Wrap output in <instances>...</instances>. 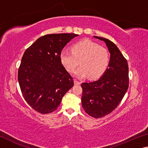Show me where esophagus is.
I'll return each instance as SVG.
<instances>
[{
	"mask_svg": "<svg viewBox=\"0 0 148 148\" xmlns=\"http://www.w3.org/2000/svg\"><path fill=\"white\" fill-rule=\"evenodd\" d=\"M80 84V82H79V81H77V80H76V79H74V84L75 85H79Z\"/></svg>",
	"mask_w": 148,
	"mask_h": 148,
	"instance_id": "obj_1",
	"label": "esophagus"
}]
</instances>
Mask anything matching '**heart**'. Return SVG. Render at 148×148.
I'll return each mask as SVG.
<instances>
[{"instance_id": "heart-1", "label": "heart", "mask_w": 148, "mask_h": 148, "mask_svg": "<svg viewBox=\"0 0 148 148\" xmlns=\"http://www.w3.org/2000/svg\"><path fill=\"white\" fill-rule=\"evenodd\" d=\"M62 64L69 72H74L79 63L75 75L79 77L89 76L98 78L106 71L110 57L106 49L90 40H84L72 46V51L63 50L61 53Z\"/></svg>"}]
</instances>
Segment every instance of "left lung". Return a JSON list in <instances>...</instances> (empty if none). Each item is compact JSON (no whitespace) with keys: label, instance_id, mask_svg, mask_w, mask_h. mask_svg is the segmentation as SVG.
Segmentation results:
<instances>
[{"label":"left lung","instance_id":"1","mask_svg":"<svg viewBox=\"0 0 148 148\" xmlns=\"http://www.w3.org/2000/svg\"><path fill=\"white\" fill-rule=\"evenodd\" d=\"M94 37L104 41L108 48L109 68L97 81L82 84V104L87 114L100 118L114 111L122 101L129 87V67L116 44L108 39Z\"/></svg>","mask_w":148,"mask_h":148}]
</instances>
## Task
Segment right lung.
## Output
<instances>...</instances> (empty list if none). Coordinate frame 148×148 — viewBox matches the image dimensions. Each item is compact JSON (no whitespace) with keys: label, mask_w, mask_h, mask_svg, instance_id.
Listing matches in <instances>:
<instances>
[{"label":"right lung","mask_w":148,"mask_h":148,"mask_svg":"<svg viewBox=\"0 0 148 148\" xmlns=\"http://www.w3.org/2000/svg\"><path fill=\"white\" fill-rule=\"evenodd\" d=\"M77 36L74 33L44 35L25 51L17 77L25 100L35 111L43 114L54 112L73 87V78L62 64L61 53Z\"/></svg>","instance_id":"add662e5"}]
</instances>
